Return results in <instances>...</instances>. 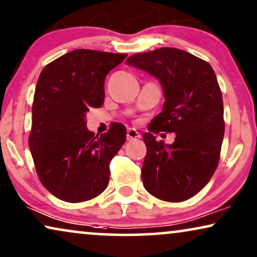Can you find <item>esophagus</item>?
<instances>
[{
    "mask_svg": "<svg viewBox=\"0 0 257 257\" xmlns=\"http://www.w3.org/2000/svg\"><path fill=\"white\" fill-rule=\"evenodd\" d=\"M140 136H141L140 135V133L134 128H129L128 132H126V140H128V141L140 139Z\"/></svg>",
    "mask_w": 257,
    "mask_h": 257,
    "instance_id": "34e87169",
    "label": "esophagus"
}]
</instances>
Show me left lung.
I'll return each mask as SVG.
<instances>
[{"instance_id": "left-lung-1", "label": "left lung", "mask_w": 257, "mask_h": 257, "mask_svg": "<svg viewBox=\"0 0 257 257\" xmlns=\"http://www.w3.org/2000/svg\"><path fill=\"white\" fill-rule=\"evenodd\" d=\"M125 63L155 76L166 98L143 134V186L160 200L182 202L209 182L220 160L224 119L216 75L206 61L176 48L132 55ZM160 130L176 133L173 145L156 141L152 133Z\"/></svg>"}]
</instances>
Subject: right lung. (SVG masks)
<instances>
[{"mask_svg":"<svg viewBox=\"0 0 257 257\" xmlns=\"http://www.w3.org/2000/svg\"><path fill=\"white\" fill-rule=\"evenodd\" d=\"M126 54L76 49L47 64L37 80L29 148L46 189L70 203L96 197L108 186L109 164L125 142L122 124L101 136L85 115L104 102V80Z\"/></svg>","mask_w":257,"mask_h":257,"instance_id":"1","label":"right lung"}]
</instances>
